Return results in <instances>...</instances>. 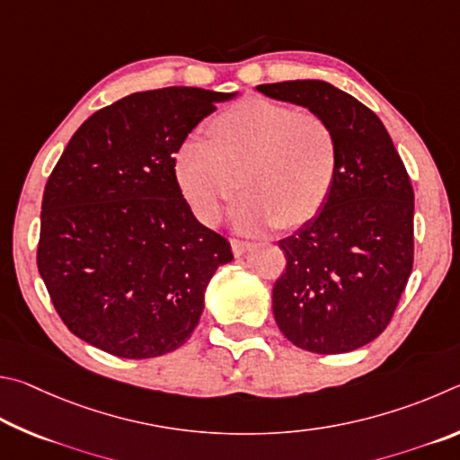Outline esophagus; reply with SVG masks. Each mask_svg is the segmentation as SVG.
<instances>
[{"label":"esophagus","instance_id":"esophagus-1","mask_svg":"<svg viewBox=\"0 0 460 460\" xmlns=\"http://www.w3.org/2000/svg\"><path fill=\"white\" fill-rule=\"evenodd\" d=\"M230 246H232V252H234V256H240V254H244L248 248H252V243H246V240H240V238H232Z\"/></svg>","mask_w":460,"mask_h":460}]
</instances>
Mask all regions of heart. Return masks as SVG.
<instances>
[{"mask_svg":"<svg viewBox=\"0 0 460 460\" xmlns=\"http://www.w3.org/2000/svg\"><path fill=\"white\" fill-rule=\"evenodd\" d=\"M337 161L340 145L323 117L252 96L220 112L209 137L181 143L175 177L201 222H214L243 188L234 212L240 228H295L325 206Z\"/></svg>","mask_w":460,"mask_h":460,"instance_id":"obj_1","label":"heart"}]
</instances>
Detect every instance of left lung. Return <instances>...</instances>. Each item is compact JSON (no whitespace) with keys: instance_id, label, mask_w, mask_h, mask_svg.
Instances as JSON below:
<instances>
[{"instance_id":"left-lung-1","label":"left lung","mask_w":460,"mask_h":460,"mask_svg":"<svg viewBox=\"0 0 460 460\" xmlns=\"http://www.w3.org/2000/svg\"><path fill=\"white\" fill-rule=\"evenodd\" d=\"M332 125L340 161L321 212L280 240L287 256L272 313L296 348L348 353L394 317L414 264V190L404 161L372 109L323 80L259 84Z\"/></svg>"}]
</instances>
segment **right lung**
Segmentation results:
<instances>
[{"label": "right lung", "instance_id": "1", "mask_svg": "<svg viewBox=\"0 0 460 460\" xmlns=\"http://www.w3.org/2000/svg\"><path fill=\"white\" fill-rule=\"evenodd\" d=\"M232 93L191 86L128 94L88 117L46 181L38 270L72 333L147 359L190 340L230 243L191 214L175 153Z\"/></svg>", "mask_w": 460, "mask_h": 460}]
</instances>
